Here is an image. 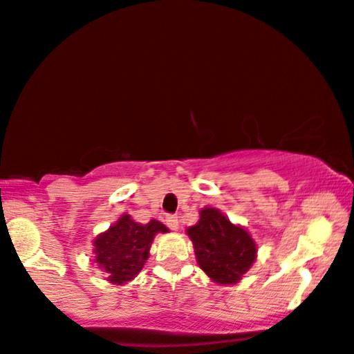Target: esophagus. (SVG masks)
Wrapping results in <instances>:
<instances>
[{"label": "esophagus", "instance_id": "34e87169", "mask_svg": "<svg viewBox=\"0 0 354 354\" xmlns=\"http://www.w3.org/2000/svg\"><path fill=\"white\" fill-rule=\"evenodd\" d=\"M165 221H167L169 230H173V232H178V228H180V221H178V216L168 215L167 220H165Z\"/></svg>", "mask_w": 354, "mask_h": 354}]
</instances>
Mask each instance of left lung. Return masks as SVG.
<instances>
[{
	"label": "left lung",
	"mask_w": 354,
	"mask_h": 354,
	"mask_svg": "<svg viewBox=\"0 0 354 354\" xmlns=\"http://www.w3.org/2000/svg\"><path fill=\"white\" fill-rule=\"evenodd\" d=\"M199 215V221L186 232L194 244L197 263L215 283H238L256 261V243L218 209L204 207Z\"/></svg>",
	"instance_id": "left-lung-1"
}]
</instances>
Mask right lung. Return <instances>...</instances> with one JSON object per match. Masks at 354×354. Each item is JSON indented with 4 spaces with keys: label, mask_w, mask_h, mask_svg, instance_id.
Listing matches in <instances>:
<instances>
[{
    "label": "right lung",
    "mask_w": 354,
    "mask_h": 354,
    "mask_svg": "<svg viewBox=\"0 0 354 354\" xmlns=\"http://www.w3.org/2000/svg\"><path fill=\"white\" fill-rule=\"evenodd\" d=\"M167 232V226L158 220L142 225L128 214L121 215L115 225L93 239V262L105 272L110 283H126L144 268L155 234Z\"/></svg>",
    "instance_id": "add662e5"
}]
</instances>
